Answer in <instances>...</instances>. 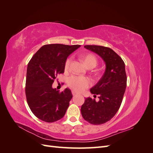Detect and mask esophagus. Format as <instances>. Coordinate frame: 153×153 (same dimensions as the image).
Returning a JSON list of instances; mask_svg holds the SVG:
<instances>
[{"label": "esophagus", "instance_id": "1", "mask_svg": "<svg viewBox=\"0 0 153 153\" xmlns=\"http://www.w3.org/2000/svg\"><path fill=\"white\" fill-rule=\"evenodd\" d=\"M72 94H73V96H76L77 94H76V92H75V91H72Z\"/></svg>", "mask_w": 153, "mask_h": 153}]
</instances>
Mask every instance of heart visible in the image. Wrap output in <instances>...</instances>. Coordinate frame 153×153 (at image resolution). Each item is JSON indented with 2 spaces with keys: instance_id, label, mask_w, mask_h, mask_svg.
Here are the masks:
<instances>
[{
  "instance_id": "1",
  "label": "heart",
  "mask_w": 153,
  "mask_h": 153,
  "mask_svg": "<svg viewBox=\"0 0 153 153\" xmlns=\"http://www.w3.org/2000/svg\"><path fill=\"white\" fill-rule=\"evenodd\" d=\"M82 61L85 66L87 67L94 68L97 64V59L94 55L89 53L84 55L82 57ZM71 62V59H68L65 64H64V69L67 70L69 68V64ZM68 84L69 87L76 92H82L84 91L91 85V81L88 78L83 76H72L69 78Z\"/></svg>"
}]
</instances>
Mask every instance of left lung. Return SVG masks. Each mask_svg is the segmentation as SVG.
<instances>
[{"label": "left lung", "mask_w": 153, "mask_h": 153, "mask_svg": "<svg viewBox=\"0 0 153 153\" xmlns=\"http://www.w3.org/2000/svg\"><path fill=\"white\" fill-rule=\"evenodd\" d=\"M84 48L103 60L105 71L90 90L92 94L99 96L100 100L85 98L81 113L83 118L89 123L102 124L114 116L121 105L127 82L125 64L121 57L110 48L97 45H85Z\"/></svg>", "instance_id": "left-lung-1"}]
</instances>
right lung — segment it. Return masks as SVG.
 <instances>
[{"instance_id": "add662e5", "label": "right lung", "mask_w": 153, "mask_h": 153, "mask_svg": "<svg viewBox=\"0 0 153 153\" xmlns=\"http://www.w3.org/2000/svg\"><path fill=\"white\" fill-rule=\"evenodd\" d=\"M80 45H45L32 57L27 69L25 94L32 112L38 119L53 123L65 115L72 98L70 89L59 92L52 84L64 72L68 57Z\"/></svg>"}]
</instances>
